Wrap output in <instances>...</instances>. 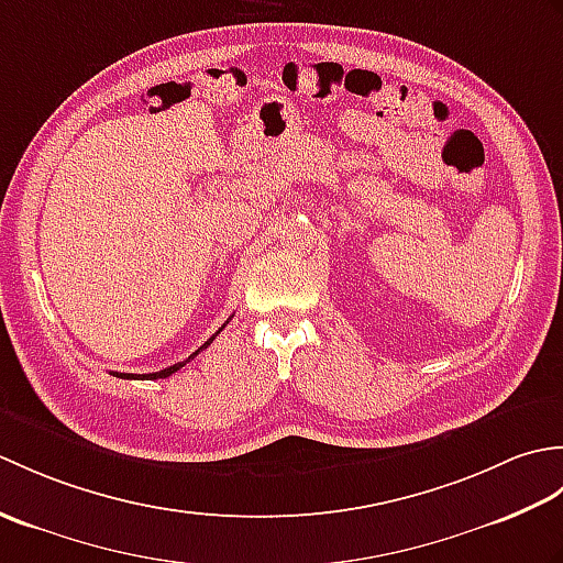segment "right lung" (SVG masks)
<instances>
[{
	"instance_id": "1",
	"label": "right lung",
	"mask_w": 563,
	"mask_h": 563,
	"mask_svg": "<svg viewBox=\"0 0 563 563\" xmlns=\"http://www.w3.org/2000/svg\"><path fill=\"white\" fill-rule=\"evenodd\" d=\"M220 331H222V329H220ZM220 331H218V333H220ZM218 333H214V336H218ZM214 336H210V339H208L206 343H202V345H200V349H198V351H196L194 355H188L184 363H174V365H169V367H164V369H159V373H150V375H133V373H113V375H115V377H121V379H137V377H140V379H164V377H169V375H174V373H176V369H181V367H184L186 363H190V361H194V357H196V355H198L200 351H206V349H208V345H210V343L214 341Z\"/></svg>"
}]
</instances>
